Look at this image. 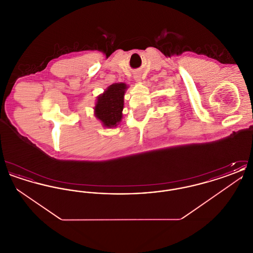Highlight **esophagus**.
<instances>
[{"label": "esophagus", "mask_w": 253, "mask_h": 253, "mask_svg": "<svg viewBox=\"0 0 253 253\" xmlns=\"http://www.w3.org/2000/svg\"><path fill=\"white\" fill-rule=\"evenodd\" d=\"M133 78H134V80H135L136 82H140V81H141V78H140V76H138V75H134Z\"/></svg>", "instance_id": "1"}]
</instances>
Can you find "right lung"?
I'll list each match as a JSON object with an SVG mask.
<instances>
[{
	"mask_svg": "<svg viewBox=\"0 0 253 253\" xmlns=\"http://www.w3.org/2000/svg\"><path fill=\"white\" fill-rule=\"evenodd\" d=\"M127 85L123 83L110 85L103 94L97 96L95 116L102 122L104 127L114 128L122 119L124 94Z\"/></svg>",
	"mask_w": 253,
	"mask_h": 253,
	"instance_id": "right-lung-1",
	"label": "right lung"
}]
</instances>
